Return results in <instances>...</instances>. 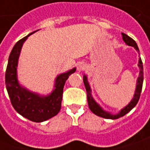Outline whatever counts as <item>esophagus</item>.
<instances>
[{
    "label": "esophagus",
    "mask_w": 150,
    "mask_h": 150,
    "mask_svg": "<svg viewBox=\"0 0 150 150\" xmlns=\"http://www.w3.org/2000/svg\"><path fill=\"white\" fill-rule=\"evenodd\" d=\"M78 71H83L84 69L86 68V66H85V64L83 63V62H80V63H78Z\"/></svg>",
    "instance_id": "obj_1"
}]
</instances>
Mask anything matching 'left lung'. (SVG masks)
Listing matches in <instances>:
<instances>
[{
    "mask_svg": "<svg viewBox=\"0 0 150 150\" xmlns=\"http://www.w3.org/2000/svg\"><path fill=\"white\" fill-rule=\"evenodd\" d=\"M122 36H123V40L125 43L129 46H132L135 48L138 52H139V47L136 44L135 41L129 37L128 35L122 33ZM139 69H140V72H139V76L138 78V82H137V86H136V90L134 96V98L132 99V101L130 102L124 108H123L120 112H118V114L116 115H112L110 114L109 112L104 111L102 108H101L95 101L93 100V98H92L91 96V89H90L89 84L88 83V80H87V77L84 76L83 77V83L85 85V88H86V91H87V97H88V107H89L90 110L93 112L94 114L98 115V116H100L102 118H109V119H117L119 118L120 117H123L124 116L126 113L129 112L132 108H134L136 106V104L138 103L139 99L140 98V93H141L142 91V87H143V81H144V68H143V62H142L141 58L139 61Z\"/></svg>",
    "mask_w": 150,
    "mask_h": 150,
    "instance_id": "left-lung-1",
    "label": "left lung"
}]
</instances>
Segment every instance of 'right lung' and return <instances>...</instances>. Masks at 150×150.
Instances as JSON below:
<instances>
[{
	"label": "right lung",
	"instance_id": "1",
	"mask_svg": "<svg viewBox=\"0 0 150 150\" xmlns=\"http://www.w3.org/2000/svg\"><path fill=\"white\" fill-rule=\"evenodd\" d=\"M28 36L19 40L11 52L6 70V87L15 110L32 122L40 123L54 117L59 112L65 83L68 77L76 71V68L62 73L57 78L56 88L49 96L40 97L21 88L16 78V67L21 48Z\"/></svg>",
	"mask_w": 150,
	"mask_h": 150
}]
</instances>
